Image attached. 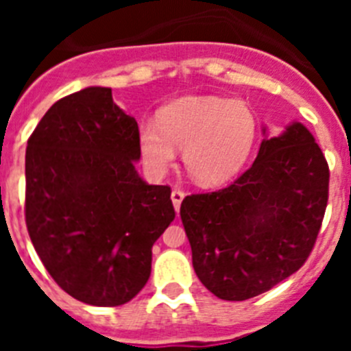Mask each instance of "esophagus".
I'll return each mask as SVG.
<instances>
[{"label":"esophagus","mask_w":351,"mask_h":351,"mask_svg":"<svg viewBox=\"0 0 351 351\" xmlns=\"http://www.w3.org/2000/svg\"><path fill=\"white\" fill-rule=\"evenodd\" d=\"M170 197H172V202H173V207H176V213H179V209H181L182 198H184V193H182L181 190H173Z\"/></svg>","instance_id":"obj_1"}]
</instances>
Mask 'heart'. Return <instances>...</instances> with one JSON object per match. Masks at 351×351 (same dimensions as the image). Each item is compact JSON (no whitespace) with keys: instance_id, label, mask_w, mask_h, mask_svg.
<instances>
[{"instance_id":"1","label":"heart","mask_w":351,"mask_h":351,"mask_svg":"<svg viewBox=\"0 0 351 351\" xmlns=\"http://www.w3.org/2000/svg\"><path fill=\"white\" fill-rule=\"evenodd\" d=\"M256 137L250 105L223 96H188L167 105L153 121L138 128L145 165L163 173L184 149V165L193 181L223 184L243 169Z\"/></svg>"}]
</instances>
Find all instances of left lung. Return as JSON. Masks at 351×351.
<instances>
[{
    "label": "left lung",
    "instance_id": "left-lung-1",
    "mask_svg": "<svg viewBox=\"0 0 351 351\" xmlns=\"http://www.w3.org/2000/svg\"><path fill=\"white\" fill-rule=\"evenodd\" d=\"M328 165L300 123L263 138L232 184L181 204L193 269L223 300H246L299 271L311 255L328 200Z\"/></svg>",
    "mask_w": 351,
    "mask_h": 351
}]
</instances>
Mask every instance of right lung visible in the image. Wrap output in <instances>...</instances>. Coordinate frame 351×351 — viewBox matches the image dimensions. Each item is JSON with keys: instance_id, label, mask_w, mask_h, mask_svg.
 <instances>
[{"instance_id": "add662e5", "label": "right lung", "mask_w": 351, "mask_h": 351, "mask_svg": "<svg viewBox=\"0 0 351 351\" xmlns=\"http://www.w3.org/2000/svg\"><path fill=\"white\" fill-rule=\"evenodd\" d=\"M138 125L110 88L56 101L27 138L26 226L52 280L91 306L145 287L153 244L176 218L170 186L138 178Z\"/></svg>"}]
</instances>
